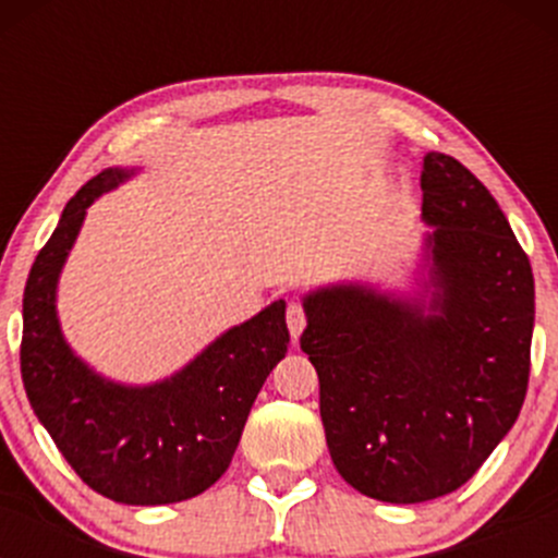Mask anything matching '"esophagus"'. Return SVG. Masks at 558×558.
Listing matches in <instances>:
<instances>
[{"instance_id": "34e87169", "label": "esophagus", "mask_w": 558, "mask_h": 558, "mask_svg": "<svg viewBox=\"0 0 558 558\" xmlns=\"http://www.w3.org/2000/svg\"><path fill=\"white\" fill-rule=\"evenodd\" d=\"M286 324H289V331L291 337H300L302 329H305L307 318H305V311H302V305H296V302H291L289 311H286Z\"/></svg>"}]
</instances>
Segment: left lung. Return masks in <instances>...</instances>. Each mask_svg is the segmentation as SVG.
Wrapping results in <instances>:
<instances>
[{
    "label": "left lung",
    "mask_w": 558,
    "mask_h": 558,
    "mask_svg": "<svg viewBox=\"0 0 558 558\" xmlns=\"http://www.w3.org/2000/svg\"><path fill=\"white\" fill-rule=\"evenodd\" d=\"M421 191L429 300L329 286L305 296L300 337L337 472L393 505L481 470L521 413L534 326L532 264L486 185L432 150Z\"/></svg>",
    "instance_id": "1"
}]
</instances>
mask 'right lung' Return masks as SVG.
<instances>
[{
  "mask_svg": "<svg viewBox=\"0 0 558 558\" xmlns=\"http://www.w3.org/2000/svg\"><path fill=\"white\" fill-rule=\"evenodd\" d=\"M134 170L88 180L32 264L24 289L21 378L39 424L88 488L123 505L196 497L227 472L275 364L289 351L286 302L223 331L172 378L121 386L72 353L56 315V286L88 205Z\"/></svg>",
  "mask_w": 558,
  "mask_h": 558,
  "instance_id": "right-lung-1",
  "label": "right lung"
}]
</instances>
